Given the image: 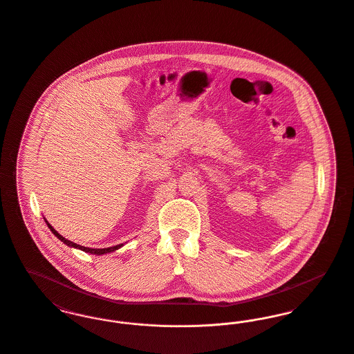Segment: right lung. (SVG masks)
<instances>
[{"label": "right lung", "mask_w": 354, "mask_h": 354, "mask_svg": "<svg viewBox=\"0 0 354 354\" xmlns=\"http://www.w3.org/2000/svg\"><path fill=\"white\" fill-rule=\"evenodd\" d=\"M47 222V221H46ZM47 225H48V227L51 229V232L54 233L55 236L60 240V241H63L64 244L68 245V246H73V248H77V249H81L83 252H86V253H91V254H105V253H109V252H113V250H117L118 248H121L124 244L115 245V246H110V248H104V249H93V248H86V246H82V245L75 244V243H73V241H70V240H67V239H64L63 236H60L56 230H55L54 227L47 222Z\"/></svg>", "instance_id": "right-lung-1"}]
</instances>
